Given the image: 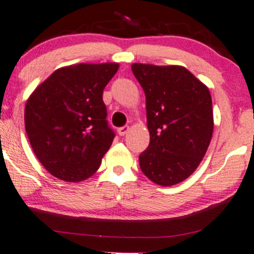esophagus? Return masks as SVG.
<instances>
[{
  "label": "esophagus",
  "mask_w": 254,
  "mask_h": 254,
  "mask_svg": "<svg viewBox=\"0 0 254 254\" xmlns=\"http://www.w3.org/2000/svg\"><path fill=\"white\" fill-rule=\"evenodd\" d=\"M129 129H130V127H129V126H124V127H120L119 129H118V133H119V135H121V136L126 135L127 133L129 132Z\"/></svg>",
  "instance_id": "1"
}]
</instances>
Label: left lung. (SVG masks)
Returning <instances> with one entry per match:
<instances>
[{
    "mask_svg": "<svg viewBox=\"0 0 254 254\" xmlns=\"http://www.w3.org/2000/svg\"><path fill=\"white\" fill-rule=\"evenodd\" d=\"M146 97L150 144L139 156L141 172L159 186L186 180L200 164L213 132L206 85L182 65L133 64Z\"/></svg>",
    "mask_w": 254,
    "mask_h": 254,
    "instance_id": "obj_1",
    "label": "left lung"
}]
</instances>
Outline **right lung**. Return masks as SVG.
Wrapping results in <instances>:
<instances>
[{
  "label": "right lung",
  "instance_id": "1",
  "mask_svg": "<svg viewBox=\"0 0 254 254\" xmlns=\"http://www.w3.org/2000/svg\"><path fill=\"white\" fill-rule=\"evenodd\" d=\"M119 64L56 69L28 97L25 129L43 167L60 180L80 182L97 172L115 133L108 126L103 90Z\"/></svg>",
  "mask_w": 254,
  "mask_h": 254
}]
</instances>
